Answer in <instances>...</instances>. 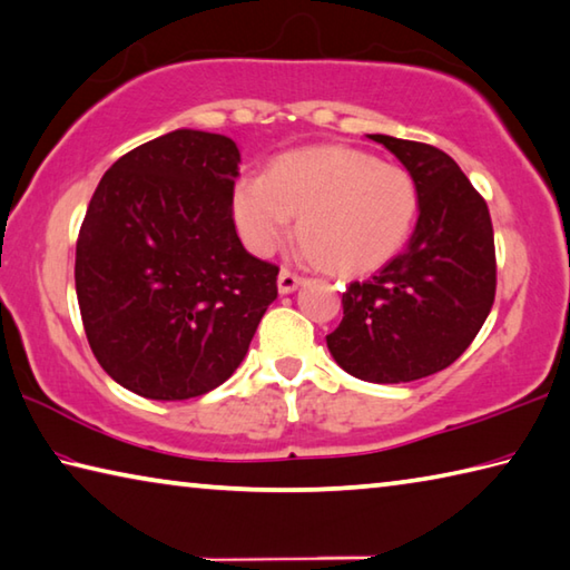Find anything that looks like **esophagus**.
<instances>
[{
    "mask_svg": "<svg viewBox=\"0 0 570 570\" xmlns=\"http://www.w3.org/2000/svg\"><path fill=\"white\" fill-rule=\"evenodd\" d=\"M302 284L304 278L296 276L294 272H288V268H282V274H278V294H292Z\"/></svg>",
    "mask_w": 570,
    "mask_h": 570,
    "instance_id": "esophagus-1",
    "label": "esophagus"
}]
</instances>
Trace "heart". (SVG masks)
Instances as JSON below:
<instances>
[{"instance_id":"1","label":"heart","mask_w":570,"mask_h":570,"mask_svg":"<svg viewBox=\"0 0 570 570\" xmlns=\"http://www.w3.org/2000/svg\"><path fill=\"white\" fill-rule=\"evenodd\" d=\"M242 239L272 254L298 214L302 254L338 274H364L401 252L416 226L419 189L409 171L348 147L286 151L266 174L232 191Z\"/></svg>"}]
</instances>
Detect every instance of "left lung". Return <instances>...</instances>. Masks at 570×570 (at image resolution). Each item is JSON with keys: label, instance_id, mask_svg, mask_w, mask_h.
Wrapping results in <instances>:
<instances>
[{"label": "left lung", "instance_id": "left-lung-1", "mask_svg": "<svg viewBox=\"0 0 570 570\" xmlns=\"http://www.w3.org/2000/svg\"><path fill=\"white\" fill-rule=\"evenodd\" d=\"M419 189V222L399 256L341 296L344 318L326 346L346 374L406 384L451 366L479 334L495 296L489 206L449 154L368 134Z\"/></svg>", "mask_w": 570, "mask_h": 570}]
</instances>
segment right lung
<instances>
[{
  "label": "right lung",
  "instance_id": "1",
  "mask_svg": "<svg viewBox=\"0 0 570 570\" xmlns=\"http://www.w3.org/2000/svg\"><path fill=\"white\" fill-rule=\"evenodd\" d=\"M229 137L177 129L101 177L77 239L81 321L101 368L154 401L204 396L229 379L274 302L278 266L244 249Z\"/></svg>",
  "mask_w": 570,
  "mask_h": 570
}]
</instances>
